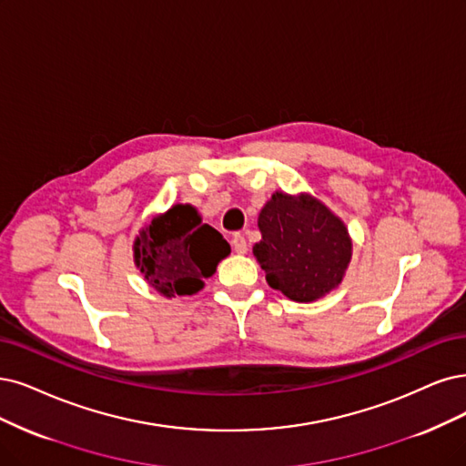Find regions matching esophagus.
<instances>
[{"label":"esophagus","mask_w":466,"mask_h":466,"mask_svg":"<svg viewBox=\"0 0 466 466\" xmlns=\"http://www.w3.org/2000/svg\"><path fill=\"white\" fill-rule=\"evenodd\" d=\"M232 248H234V251L239 253V255L248 253V239H246L242 234H234V238H232Z\"/></svg>","instance_id":"esophagus-1"}]
</instances>
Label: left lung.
Instances as JSON below:
<instances>
[{
	"instance_id": "8db88e82",
	"label": "left lung",
	"mask_w": 466,
	"mask_h": 466,
	"mask_svg": "<svg viewBox=\"0 0 466 466\" xmlns=\"http://www.w3.org/2000/svg\"><path fill=\"white\" fill-rule=\"evenodd\" d=\"M255 259L270 288L309 303L329 294L346 274L353 244L346 224L309 194H272L259 213Z\"/></svg>"
}]
</instances>
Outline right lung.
Masks as SVG:
<instances>
[{"label":"right lung","mask_w":466,"mask_h":466,"mask_svg":"<svg viewBox=\"0 0 466 466\" xmlns=\"http://www.w3.org/2000/svg\"><path fill=\"white\" fill-rule=\"evenodd\" d=\"M228 253L222 234L201 222L196 207L182 203L155 217L134 239L136 267L165 298L198 294Z\"/></svg>","instance_id":"right-lung-1"}]
</instances>
